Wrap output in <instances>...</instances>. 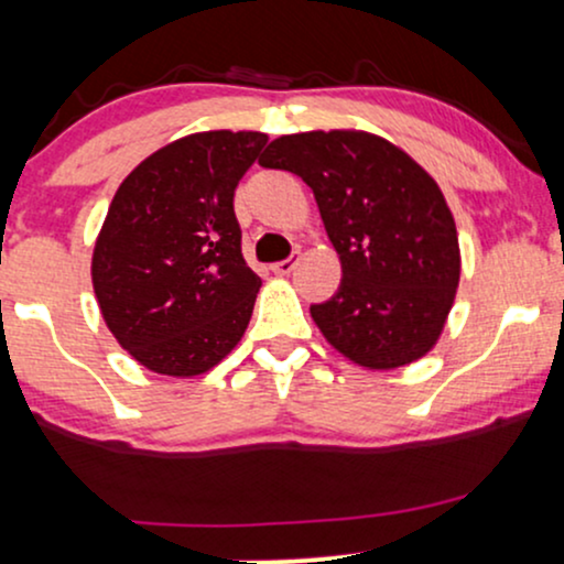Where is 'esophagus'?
<instances>
[{
    "label": "esophagus",
    "instance_id": "1",
    "mask_svg": "<svg viewBox=\"0 0 564 564\" xmlns=\"http://www.w3.org/2000/svg\"><path fill=\"white\" fill-rule=\"evenodd\" d=\"M296 262H300V251H296V254H291L289 260L275 262V264H273V273H275V275H289L291 270L296 268Z\"/></svg>",
    "mask_w": 564,
    "mask_h": 564
}]
</instances>
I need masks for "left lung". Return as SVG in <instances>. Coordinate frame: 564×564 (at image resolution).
<instances>
[{"instance_id":"1","label":"left lung","mask_w":564,"mask_h":564,"mask_svg":"<svg viewBox=\"0 0 564 564\" xmlns=\"http://www.w3.org/2000/svg\"><path fill=\"white\" fill-rule=\"evenodd\" d=\"M260 164L313 187L339 254V291L310 307L328 345L377 371L424 358L462 275L456 223L435 180L390 140L360 129L283 134Z\"/></svg>"}]
</instances>
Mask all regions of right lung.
<instances>
[{"instance_id":"1","label":"right lung","mask_w":564,"mask_h":564,"mask_svg":"<svg viewBox=\"0 0 564 564\" xmlns=\"http://www.w3.org/2000/svg\"><path fill=\"white\" fill-rule=\"evenodd\" d=\"M262 132H196L127 174L93 251L106 326L140 366L198 377L241 341L262 281L241 254L232 196Z\"/></svg>"}]
</instances>
